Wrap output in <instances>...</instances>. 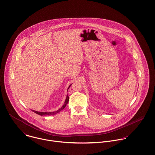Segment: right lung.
Wrapping results in <instances>:
<instances>
[{
  "label": "right lung",
  "instance_id": "add662e5",
  "mask_svg": "<svg viewBox=\"0 0 155 155\" xmlns=\"http://www.w3.org/2000/svg\"><path fill=\"white\" fill-rule=\"evenodd\" d=\"M70 86H71V85L69 86L68 88H70ZM68 100H69V97H68V96H67L66 99V101H65V102H64V105H63V106H62V107H61L59 110H58L57 111H53V112H41V111H33V112L36 113V114H39V115H41V116H43V115H45V116H46V115L51 116V115L55 114H57V113L60 112V111L63 110V109L65 108V107L66 106L67 104V103H68Z\"/></svg>",
  "mask_w": 155,
  "mask_h": 155
}]
</instances>
